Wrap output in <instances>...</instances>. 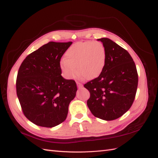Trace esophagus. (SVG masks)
<instances>
[{
    "label": "esophagus",
    "instance_id": "1",
    "mask_svg": "<svg viewBox=\"0 0 158 158\" xmlns=\"http://www.w3.org/2000/svg\"><path fill=\"white\" fill-rule=\"evenodd\" d=\"M77 87H78V88H83V85L81 84V83H79V82H77Z\"/></svg>",
    "mask_w": 158,
    "mask_h": 158
}]
</instances>
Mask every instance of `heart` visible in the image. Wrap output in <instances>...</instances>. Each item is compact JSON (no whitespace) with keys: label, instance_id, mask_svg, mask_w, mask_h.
<instances>
[{"label":"heart","instance_id":"obj_1","mask_svg":"<svg viewBox=\"0 0 158 158\" xmlns=\"http://www.w3.org/2000/svg\"><path fill=\"white\" fill-rule=\"evenodd\" d=\"M106 58V50L102 43L78 42L67 50L64 60L60 63V69L67 79L75 78L78 71L85 79L91 80L102 73Z\"/></svg>","mask_w":158,"mask_h":158}]
</instances>
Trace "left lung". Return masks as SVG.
Instances as JSON below:
<instances>
[{
    "mask_svg": "<svg viewBox=\"0 0 158 158\" xmlns=\"http://www.w3.org/2000/svg\"><path fill=\"white\" fill-rule=\"evenodd\" d=\"M98 41L105 48L106 64L97 78L84 85L90 93L87 105L95 117L110 121L122 116L132 106L138 86V73L126 49L108 38Z\"/></svg>",
    "mask_w": 158,
    "mask_h": 158,
    "instance_id": "8db88e82",
    "label": "left lung"
}]
</instances>
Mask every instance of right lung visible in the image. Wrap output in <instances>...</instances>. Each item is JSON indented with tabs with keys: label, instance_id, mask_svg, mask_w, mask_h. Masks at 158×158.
<instances>
[{
	"label": "right lung",
	"instance_id": "add662e5",
	"mask_svg": "<svg viewBox=\"0 0 158 158\" xmlns=\"http://www.w3.org/2000/svg\"><path fill=\"white\" fill-rule=\"evenodd\" d=\"M72 42H49L29 54L20 66L16 92L22 111L36 125L52 127L64 121L76 96L75 81L62 77L60 59Z\"/></svg>",
	"mask_w": 158,
	"mask_h": 158
}]
</instances>
